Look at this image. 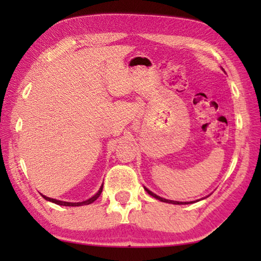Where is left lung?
<instances>
[{
  "label": "left lung",
  "instance_id": "1",
  "mask_svg": "<svg viewBox=\"0 0 261 261\" xmlns=\"http://www.w3.org/2000/svg\"><path fill=\"white\" fill-rule=\"evenodd\" d=\"M144 189L146 190L147 193H148V194H151L152 197L156 198V199H159V200H160V201H163V202H171V204H177V205H183V204H191V202H194V201H190V202H179V201H174V200H167V199H165V198H161V197L156 196L155 193H153L152 191H149L148 189H146V188H144Z\"/></svg>",
  "mask_w": 261,
  "mask_h": 261
}]
</instances>
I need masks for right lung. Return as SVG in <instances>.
I'll use <instances>...</instances> for the list:
<instances>
[{
	"label": "right lung",
	"mask_w": 261,
	"mask_h": 261,
	"mask_svg": "<svg viewBox=\"0 0 261 261\" xmlns=\"http://www.w3.org/2000/svg\"><path fill=\"white\" fill-rule=\"evenodd\" d=\"M102 188L103 185H101V188L98 192H96V194H94L93 197L90 198L88 200H85V201H82V202H68V201H61V200H56V199H53V198H49V197H46L43 196V194H41V196L45 198L46 200L48 201H51L54 202V204H57V205H62V206H83V205H88V204H92L94 200H96L99 198V196L101 194V192H102Z\"/></svg>",
	"instance_id": "add662e5"
}]
</instances>
